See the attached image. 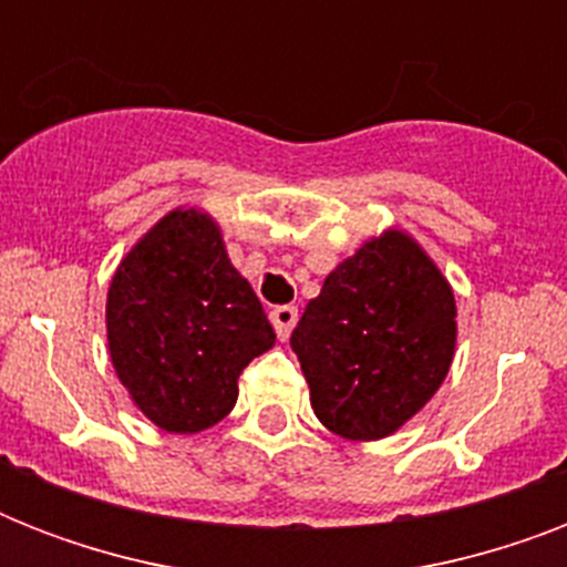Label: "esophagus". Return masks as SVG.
<instances>
[{
    "label": "esophagus",
    "instance_id": "obj_1",
    "mask_svg": "<svg viewBox=\"0 0 567 567\" xmlns=\"http://www.w3.org/2000/svg\"><path fill=\"white\" fill-rule=\"evenodd\" d=\"M297 318H300V315H297L293 306H276V309L270 311V323H274L276 336L282 338V341L291 336V329L297 327Z\"/></svg>",
    "mask_w": 567,
    "mask_h": 567
}]
</instances>
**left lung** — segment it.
I'll use <instances>...</instances> for the list:
<instances>
[{"mask_svg":"<svg viewBox=\"0 0 567 567\" xmlns=\"http://www.w3.org/2000/svg\"><path fill=\"white\" fill-rule=\"evenodd\" d=\"M311 409L341 439H385L426 405L456 347V300L403 231L332 270L291 332Z\"/></svg>","mask_w":567,"mask_h":567,"instance_id":"left-lung-1","label":"left lung"}]
</instances>
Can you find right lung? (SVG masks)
<instances>
[{"label": "right lung", "instance_id": "1", "mask_svg": "<svg viewBox=\"0 0 567 567\" xmlns=\"http://www.w3.org/2000/svg\"><path fill=\"white\" fill-rule=\"evenodd\" d=\"M105 320L120 382L155 426L182 435L223 421L240 371L276 341L217 223L194 208L167 214L120 261Z\"/></svg>", "mask_w": 567, "mask_h": 567}]
</instances>
